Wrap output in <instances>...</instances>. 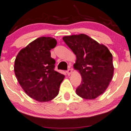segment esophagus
Here are the masks:
<instances>
[{
  "label": "esophagus",
  "mask_w": 131,
  "mask_h": 131,
  "mask_svg": "<svg viewBox=\"0 0 131 131\" xmlns=\"http://www.w3.org/2000/svg\"><path fill=\"white\" fill-rule=\"evenodd\" d=\"M67 73L68 74V75H70L72 73V69H68V70H67Z\"/></svg>",
  "instance_id": "34e87169"
}]
</instances>
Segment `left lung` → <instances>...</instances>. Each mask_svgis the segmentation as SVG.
Returning a JSON list of instances; mask_svg holds the SVG:
<instances>
[{"label": "left lung", "mask_w": 131, "mask_h": 131, "mask_svg": "<svg viewBox=\"0 0 131 131\" xmlns=\"http://www.w3.org/2000/svg\"><path fill=\"white\" fill-rule=\"evenodd\" d=\"M63 40L76 55L74 69L82 77L76 94L94 100L105 92L113 78V56L107 47L85 34L64 36Z\"/></svg>", "instance_id": "1"}]
</instances>
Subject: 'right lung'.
<instances>
[{"mask_svg":"<svg viewBox=\"0 0 131 131\" xmlns=\"http://www.w3.org/2000/svg\"><path fill=\"white\" fill-rule=\"evenodd\" d=\"M57 41L42 37L22 49L16 58L14 71L19 85L31 98L46 102L59 93L64 75L54 70L55 60L51 57V49Z\"/></svg>","mask_w":131,"mask_h":131,"instance_id":"right-lung-1","label":"right lung"}]
</instances>
